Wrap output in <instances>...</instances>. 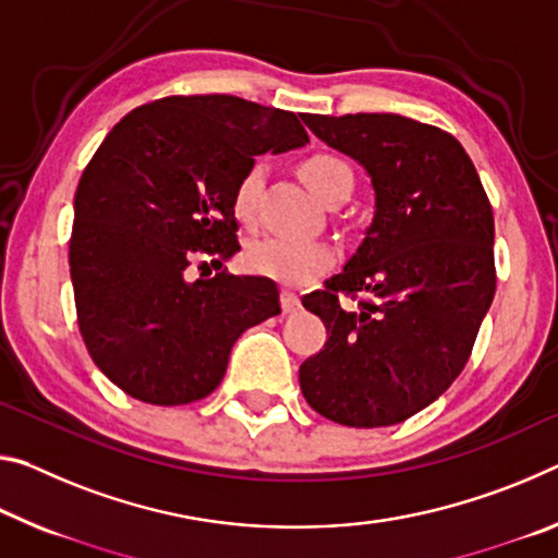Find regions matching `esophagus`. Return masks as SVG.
<instances>
[{
	"mask_svg": "<svg viewBox=\"0 0 558 558\" xmlns=\"http://www.w3.org/2000/svg\"><path fill=\"white\" fill-rule=\"evenodd\" d=\"M280 305H282V313H298L300 311V298H298L295 290H290V288L282 290Z\"/></svg>",
	"mask_w": 558,
	"mask_h": 558,
	"instance_id": "1",
	"label": "esophagus"
}]
</instances>
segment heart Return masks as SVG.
Returning <instances> with one entry per match:
<instances>
[{
  "instance_id": "1",
  "label": "heart",
  "mask_w": 558,
  "mask_h": 558,
  "mask_svg": "<svg viewBox=\"0 0 558 558\" xmlns=\"http://www.w3.org/2000/svg\"><path fill=\"white\" fill-rule=\"evenodd\" d=\"M300 179L317 198L325 201L335 185L352 175L350 166L338 156L313 154L298 168ZM263 185V168L253 166L241 175L233 191V214L241 223H253ZM335 263V247L323 241H293V238H263L247 245L245 265L255 276L272 278L286 286H305L323 276Z\"/></svg>"
}]
</instances>
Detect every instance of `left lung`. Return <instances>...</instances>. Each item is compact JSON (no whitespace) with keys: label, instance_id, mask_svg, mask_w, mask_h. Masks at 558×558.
Returning a JSON list of instances; mask_svg holds the SVG:
<instances>
[{"label":"left lung","instance_id":"1","mask_svg":"<svg viewBox=\"0 0 558 558\" xmlns=\"http://www.w3.org/2000/svg\"><path fill=\"white\" fill-rule=\"evenodd\" d=\"M305 126L365 168L375 214L342 272L303 305L327 340L300 390L344 427H387L454 383L494 300V214L480 173L447 131L400 113H305ZM338 292H365L360 312Z\"/></svg>","mask_w":558,"mask_h":558}]
</instances>
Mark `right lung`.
<instances>
[{
	"label": "right lung",
	"instance_id": "right-lung-1",
	"mask_svg": "<svg viewBox=\"0 0 558 558\" xmlns=\"http://www.w3.org/2000/svg\"><path fill=\"white\" fill-rule=\"evenodd\" d=\"M293 111L228 94L166 96L126 113L88 161L69 243L78 330L96 367L148 404L220 385L235 340L280 313L270 278L185 280L193 253L241 251L233 191L255 156L307 144Z\"/></svg>",
	"mask_w": 558,
	"mask_h": 558
}]
</instances>
